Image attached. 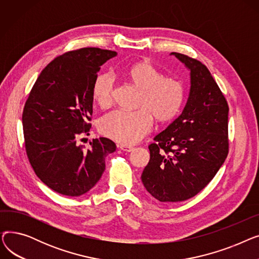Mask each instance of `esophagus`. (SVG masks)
I'll use <instances>...</instances> for the list:
<instances>
[{"label": "esophagus", "instance_id": "34e87169", "mask_svg": "<svg viewBox=\"0 0 259 259\" xmlns=\"http://www.w3.org/2000/svg\"><path fill=\"white\" fill-rule=\"evenodd\" d=\"M118 148L121 149L122 151H126V152H131L134 150V148L132 146H126V145H119Z\"/></svg>", "mask_w": 259, "mask_h": 259}]
</instances>
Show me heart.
<instances>
[{"instance_id": "1", "label": "heart", "mask_w": 259, "mask_h": 259, "mask_svg": "<svg viewBox=\"0 0 259 259\" xmlns=\"http://www.w3.org/2000/svg\"><path fill=\"white\" fill-rule=\"evenodd\" d=\"M130 80L142 90L137 111L116 109L105 114L99 129L105 137L122 145L141 141L151 130L153 116L158 121H169L179 114L185 100V87L175 76H162L152 64L143 62L133 65L127 71ZM115 78L109 72L100 73L94 79V101L106 108L113 102Z\"/></svg>"}]
</instances>
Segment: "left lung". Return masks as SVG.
Masks as SVG:
<instances>
[{"label": "left lung", "mask_w": 259, "mask_h": 259, "mask_svg": "<svg viewBox=\"0 0 259 259\" xmlns=\"http://www.w3.org/2000/svg\"><path fill=\"white\" fill-rule=\"evenodd\" d=\"M171 54L190 70L191 87L182 114L149 145L150 160L142 182L161 202L195 196L213 180L229 153L225 95L201 62L179 52Z\"/></svg>", "instance_id": "obj_1"}]
</instances>
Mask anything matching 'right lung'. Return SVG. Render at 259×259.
Wrapping results in <instances>:
<instances>
[{
  "instance_id": "right-lung-1",
  "label": "right lung",
  "mask_w": 259,
  "mask_h": 259,
  "mask_svg": "<svg viewBox=\"0 0 259 259\" xmlns=\"http://www.w3.org/2000/svg\"><path fill=\"white\" fill-rule=\"evenodd\" d=\"M116 54L95 47L63 53L40 72L25 103L27 157L37 178L62 195L88 192L102 178L106 156L116 149L106 138L92 140L90 149L77 145L91 128L94 79Z\"/></svg>"
}]
</instances>
